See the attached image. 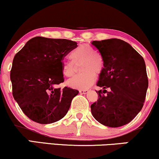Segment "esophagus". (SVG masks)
I'll return each instance as SVG.
<instances>
[{
    "label": "esophagus",
    "instance_id": "1",
    "mask_svg": "<svg viewBox=\"0 0 159 159\" xmlns=\"http://www.w3.org/2000/svg\"><path fill=\"white\" fill-rule=\"evenodd\" d=\"M88 90H86V89H81V90H80L79 91V92L81 94H86V93H88Z\"/></svg>",
    "mask_w": 159,
    "mask_h": 159
}]
</instances>
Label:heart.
<instances>
[{"label": "heart", "instance_id": "b5f03b06", "mask_svg": "<svg viewBox=\"0 0 159 159\" xmlns=\"http://www.w3.org/2000/svg\"><path fill=\"white\" fill-rule=\"evenodd\" d=\"M72 61H65L61 65V73L65 77H71L75 73V65H80V70L83 73L78 74L67 81L70 87L77 89L89 88L96 79V75L101 73L104 68L102 56L96 53L91 45L84 44L78 46L70 54Z\"/></svg>", "mask_w": 159, "mask_h": 159}]
</instances>
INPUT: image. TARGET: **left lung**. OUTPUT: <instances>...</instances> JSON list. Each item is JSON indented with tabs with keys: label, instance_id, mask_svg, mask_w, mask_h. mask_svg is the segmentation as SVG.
<instances>
[{
	"label": "left lung",
	"instance_id": "1",
	"mask_svg": "<svg viewBox=\"0 0 159 159\" xmlns=\"http://www.w3.org/2000/svg\"><path fill=\"white\" fill-rule=\"evenodd\" d=\"M92 45L104 61L97 83L103 89L98 91V102L91 105L92 116L108 127L125 125L143 107L148 87L145 62L130 44L122 39L93 41Z\"/></svg>",
	"mask_w": 159,
	"mask_h": 159
}]
</instances>
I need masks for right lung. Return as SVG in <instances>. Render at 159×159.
Returning a JSON list of instances; mask_svg holds the SVG:
<instances>
[{
    "label": "right lung",
    "mask_w": 159,
    "mask_h": 159,
    "mask_svg": "<svg viewBox=\"0 0 159 159\" xmlns=\"http://www.w3.org/2000/svg\"><path fill=\"white\" fill-rule=\"evenodd\" d=\"M77 46L71 40L36 37L15 56L10 73L12 94L29 119L50 124L67 113L78 91L56 86L65 81L64 58Z\"/></svg>",
    "instance_id": "obj_1"
}]
</instances>
